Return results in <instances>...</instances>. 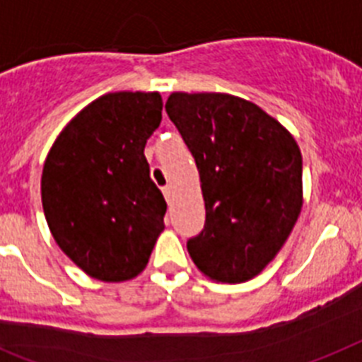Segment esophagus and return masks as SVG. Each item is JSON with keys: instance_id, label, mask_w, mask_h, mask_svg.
Segmentation results:
<instances>
[{"instance_id": "34e87169", "label": "esophagus", "mask_w": 362, "mask_h": 362, "mask_svg": "<svg viewBox=\"0 0 362 362\" xmlns=\"http://www.w3.org/2000/svg\"><path fill=\"white\" fill-rule=\"evenodd\" d=\"M163 194H164V198H166V202H168V205L172 203V196H174V192H172V187L170 185H166V187L163 188Z\"/></svg>"}]
</instances>
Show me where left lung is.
Masks as SVG:
<instances>
[{"mask_svg":"<svg viewBox=\"0 0 362 362\" xmlns=\"http://www.w3.org/2000/svg\"><path fill=\"white\" fill-rule=\"evenodd\" d=\"M166 112L196 160L205 202V228L188 253L213 281H250L301 213L300 148L285 125L237 95L172 92Z\"/></svg>","mask_w":362,"mask_h":362,"instance_id":"left-lung-1","label":"left lung"}]
</instances>
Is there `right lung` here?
<instances>
[{
    "instance_id": "add662e5",
    "label": "right lung",
    "mask_w": 362,
    "mask_h": 362,
    "mask_svg": "<svg viewBox=\"0 0 362 362\" xmlns=\"http://www.w3.org/2000/svg\"><path fill=\"white\" fill-rule=\"evenodd\" d=\"M160 120L159 92H109L79 110L47 153L40 181L47 228L94 279L139 276L164 231L166 202L144 157Z\"/></svg>"
}]
</instances>
